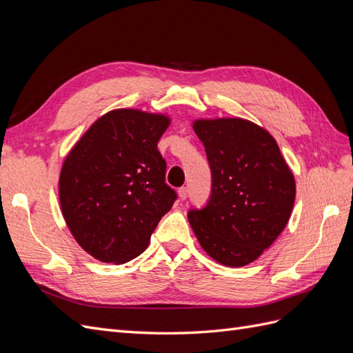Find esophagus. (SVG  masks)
<instances>
[{
    "label": "esophagus",
    "mask_w": 353,
    "mask_h": 353,
    "mask_svg": "<svg viewBox=\"0 0 353 353\" xmlns=\"http://www.w3.org/2000/svg\"><path fill=\"white\" fill-rule=\"evenodd\" d=\"M178 196H179L181 200H185L187 196H188V188H187V187H181V188L178 190Z\"/></svg>",
    "instance_id": "esophagus-1"
}]
</instances>
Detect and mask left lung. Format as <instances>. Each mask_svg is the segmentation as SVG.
<instances>
[{
    "label": "left lung",
    "mask_w": 353,
    "mask_h": 353,
    "mask_svg": "<svg viewBox=\"0 0 353 353\" xmlns=\"http://www.w3.org/2000/svg\"><path fill=\"white\" fill-rule=\"evenodd\" d=\"M212 193L203 209L188 212L190 225L212 259L239 268L256 261L290 219L296 183L274 137L241 117L197 119Z\"/></svg>",
    "instance_id": "left-lung-1"
}]
</instances>
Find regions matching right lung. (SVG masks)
<instances>
[{
  "label": "right lung",
  "instance_id": "obj_1",
  "mask_svg": "<svg viewBox=\"0 0 353 353\" xmlns=\"http://www.w3.org/2000/svg\"><path fill=\"white\" fill-rule=\"evenodd\" d=\"M169 116L135 109L103 114L73 145L59 197L73 239L92 258L130 262L141 254L176 199L157 150Z\"/></svg>",
  "mask_w": 353,
  "mask_h": 353
}]
</instances>
